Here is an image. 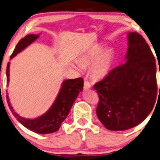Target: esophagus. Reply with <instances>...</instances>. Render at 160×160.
<instances>
[{"label":"esophagus","mask_w":160,"mask_h":160,"mask_svg":"<svg viewBox=\"0 0 160 160\" xmlns=\"http://www.w3.org/2000/svg\"><path fill=\"white\" fill-rule=\"evenodd\" d=\"M91 88V85H90V82H88V80H84V88L85 90H88L90 89V88Z\"/></svg>","instance_id":"34e87169"}]
</instances>
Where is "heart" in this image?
<instances>
[{
  "mask_svg": "<svg viewBox=\"0 0 160 160\" xmlns=\"http://www.w3.org/2000/svg\"><path fill=\"white\" fill-rule=\"evenodd\" d=\"M79 62L81 66L84 68L92 64V76L96 78H102L107 76L111 68L113 56L110 52H103L102 47L98 45L82 55Z\"/></svg>",
  "mask_w": 160,
  "mask_h": 160,
  "instance_id": "b5f03b06",
  "label": "heart"
}]
</instances>
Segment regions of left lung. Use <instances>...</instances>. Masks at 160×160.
<instances>
[{
	"label": "left lung",
	"instance_id": "1",
	"mask_svg": "<svg viewBox=\"0 0 160 160\" xmlns=\"http://www.w3.org/2000/svg\"><path fill=\"white\" fill-rule=\"evenodd\" d=\"M128 38L126 62L93 87L99 97L96 114L110 131H125L140 124L157 98V66L152 51L138 32H129Z\"/></svg>",
	"mask_w": 160,
	"mask_h": 160
}]
</instances>
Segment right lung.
I'll list each match as a JSON object with an SVG mask.
<instances>
[{
	"label": "right lung",
	"mask_w": 160,
	"mask_h": 160,
	"mask_svg": "<svg viewBox=\"0 0 160 160\" xmlns=\"http://www.w3.org/2000/svg\"><path fill=\"white\" fill-rule=\"evenodd\" d=\"M40 35H27L24 38H21L15 47L12 54L11 55L12 59L18 53L22 51L27 46L32 44L38 38ZM9 82V62L7 67V85ZM84 79L82 78H75V79L65 80L63 82L58 95L51 108L42 116L34 119H25L18 114L9 103V98L7 93V101L9 109L15 117L20 123L22 124L25 128L30 130L35 133L41 134L53 133L58 131L62 123L68 116L70 110L74 102L76 101L79 92L83 89Z\"/></svg>",
	"instance_id": "right-lung-1"
}]
</instances>
